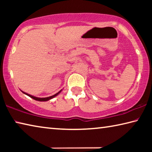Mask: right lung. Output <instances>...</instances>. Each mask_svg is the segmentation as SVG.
Returning <instances> with one entry per match:
<instances>
[{
  "label": "right lung",
  "instance_id": "1",
  "mask_svg": "<svg viewBox=\"0 0 152 152\" xmlns=\"http://www.w3.org/2000/svg\"><path fill=\"white\" fill-rule=\"evenodd\" d=\"M61 91V90L60 91H59V92H58V93H56V94H55L54 95H53V96H49V97H45V98H38V97H35V96H32V95L27 94V93H26V92H23V91H22V92H23V93H24V94H25L26 95H27V96H29V97L32 98L33 99L35 100V101H49V100L53 99V98H54L55 96H57V95H58L59 93H60V92Z\"/></svg>",
  "mask_w": 152,
  "mask_h": 152
}]
</instances>
